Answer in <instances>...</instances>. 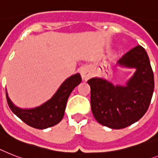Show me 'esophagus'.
I'll return each instance as SVG.
<instances>
[{"label": "esophagus", "instance_id": "esophagus-1", "mask_svg": "<svg viewBox=\"0 0 158 158\" xmlns=\"http://www.w3.org/2000/svg\"><path fill=\"white\" fill-rule=\"evenodd\" d=\"M81 76H82V78H83V80H88V79L91 77V75L88 70H86V69H83L81 71Z\"/></svg>", "mask_w": 158, "mask_h": 158}]
</instances>
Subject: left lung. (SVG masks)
I'll list each match as a JSON object with an SVG mask.
<instances>
[{
	"label": "left lung",
	"mask_w": 158,
	"mask_h": 158,
	"mask_svg": "<svg viewBox=\"0 0 158 158\" xmlns=\"http://www.w3.org/2000/svg\"><path fill=\"white\" fill-rule=\"evenodd\" d=\"M118 63L135 68L125 87L114 86L105 79L88 81L91 88V109L99 123L112 129L131 125L148 110L154 90V77L145 49L135 46L122 57Z\"/></svg>",
	"instance_id": "1"
}]
</instances>
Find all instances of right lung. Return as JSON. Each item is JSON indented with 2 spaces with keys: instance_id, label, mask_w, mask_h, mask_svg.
<instances>
[{
  "instance_id": "1",
  "label": "right lung",
  "mask_w": 158,
  "mask_h": 158,
  "mask_svg": "<svg viewBox=\"0 0 158 158\" xmlns=\"http://www.w3.org/2000/svg\"><path fill=\"white\" fill-rule=\"evenodd\" d=\"M82 79L79 74L70 76L58 88L54 96L42 106L31 110H22L11 102L6 92V99L12 112L31 127L45 129L61 121L66 110L68 97Z\"/></svg>"
}]
</instances>
